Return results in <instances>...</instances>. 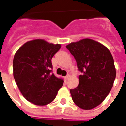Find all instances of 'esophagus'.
Masks as SVG:
<instances>
[{"label": "esophagus", "mask_w": 126, "mask_h": 126, "mask_svg": "<svg viewBox=\"0 0 126 126\" xmlns=\"http://www.w3.org/2000/svg\"><path fill=\"white\" fill-rule=\"evenodd\" d=\"M69 78H70V76H69V75H67V76H66V77H65V80L66 81L68 80L69 79Z\"/></svg>", "instance_id": "34e87169"}]
</instances>
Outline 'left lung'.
<instances>
[{
  "instance_id": "left-lung-1",
  "label": "left lung",
  "mask_w": 126,
  "mask_h": 126,
  "mask_svg": "<svg viewBox=\"0 0 126 126\" xmlns=\"http://www.w3.org/2000/svg\"><path fill=\"white\" fill-rule=\"evenodd\" d=\"M66 47L76 59L79 71L83 73L79 77V86L70 90L73 101L82 109H94L107 97L115 80L111 53L105 46L90 38L71 42Z\"/></svg>"
}]
</instances>
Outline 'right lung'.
I'll return each mask as SVG.
<instances>
[{
	"instance_id": "right-lung-1",
	"label": "right lung",
	"mask_w": 126,
	"mask_h": 126,
	"mask_svg": "<svg viewBox=\"0 0 126 126\" xmlns=\"http://www.w3.org/2000/svg\"><path fill=\"white\" fill-rule=\"evenodd\" d=\"M61 44L42 39L27 42L19 48L13 60V75L23 96L36 105L52 102L63 80L51 74V59Z\"/></svg>"
}]
</instances>
